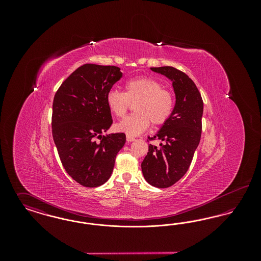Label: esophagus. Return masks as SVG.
<instances>
[{
    "mask_svg": "<svg viewBox=\"0 0 261 261\" xmlns=\"http://www.w3.org/2000/svg\"><path fill=\"white\" fill-rule=\"evenodd\" d=\"M126 140H127V142H133V141H135V138L133 136H126Z\"/></svg>",
    "mask_w": 261,
    "mask_h": 261,
    "instance_id": "1",
    "label": "esophagus"
}]
</instances>
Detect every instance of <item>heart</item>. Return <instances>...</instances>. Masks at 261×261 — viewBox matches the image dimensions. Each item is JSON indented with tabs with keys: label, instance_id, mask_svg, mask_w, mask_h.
Listing matches in <instances>:
<instances>
[{
	"label": "heart",
	"instance_id": "b5f03b06",
	"mask_svg": "<svg viewBox=\"0 0 261 261\" xmlns=\"http://www.w3.org/2000/svg\"><path fill=\"white\" fill-rule=\"evenodd\" d=\"M107 105L114 116L122 118L131 105L134 114L127 116L116 125V129L128 136H137L152 126L164 124L174 110V96L163 88L159 80L141 76L125 83V92L112 89L108 92Z\"/></svg>",
	"mask_w": 261,
	"mask_h": 261
}]
</instances>
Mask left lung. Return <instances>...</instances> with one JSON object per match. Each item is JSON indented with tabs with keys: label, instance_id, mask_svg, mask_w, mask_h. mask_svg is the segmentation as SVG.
<instances>
[{
	"label": "left lung",
	"instance_id": "8db88e82",
	"mask_svg": "<svg viewBox=\"0 0 261 261\" xmlns=\"http://www.w3.org/2000/svg\"><path fill=\"white\" fill-rule=\"evenodd\" d=\"M172 81L176 103L170 118L162 125L155 136L159 147L149 145V151L142 162L146 181L156 188H168L186 174L201 136L203 101L194 81L172 66L150 67Z\"/></svg>",
	"mask_w": 261,
	"mask_h": 261
}]
</instances>
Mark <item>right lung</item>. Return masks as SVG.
Masks as SVG:
<instances>
[{"label":"right lung","instance_id":"1","mask_svg":"<svg viewBox=\"0 0 261 261\" xmlns=\"http://www.w3.org/2000/svg\"><path fill=\"white\" fill-rule=\"evenodd\" d=\"M121 76L117 66L86 63L69 75L55 95L54 142L65 171L82 186L105 184L124 146V133L101 136L112 124L106 97Z\"/></svg>","mask_w":261,"mask_h":261}]
</instances>
